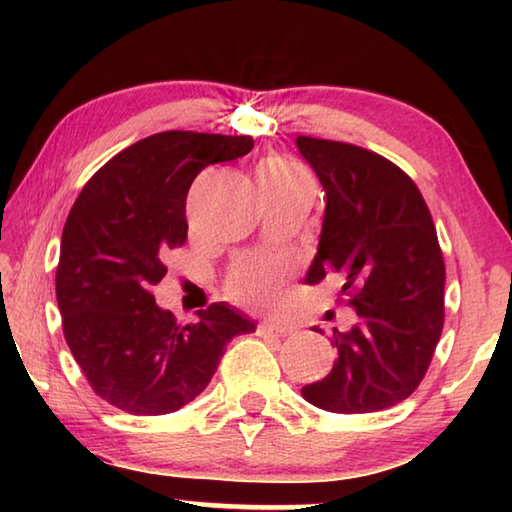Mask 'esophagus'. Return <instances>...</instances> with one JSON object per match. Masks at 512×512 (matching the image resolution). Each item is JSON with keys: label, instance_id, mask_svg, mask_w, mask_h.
<instances>
[{"label": "esophagus", "instance_id": "34e87169", "mask_svg": "<svg viewBox=\"0 0 512 512\" xmlns=\"http://www.w3.org/2000/svg\"><path fill=\"white\" fill-rule=\"evenodd\" d=\"M257 334L259 336H288L290 330L288 328H281L277 323H270V321H262L257 325Z\"/></svg>", "mask_w": 512, "mask_h": 512}]
</instances>
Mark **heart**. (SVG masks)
<instances>
[{
	"mask_svg": "<svg viewBox=\"0 0 512 512\" xmlns=\"http://www.w3.org/2000/svg\"><path fill=\"white\" fill-rule=\"evenodd\" d=\"M257 180L264 191L286 189L292 184H299L306 178L295 162L281 156H268L257 167ZM288 264L284 259L253 255L244 257L233 266L226 281V290L235 301L250 308H268L279 299L281 286L288 277Z\"/></svg>",
	"mask_w": 512,
	"mask_h": 512,
	"instance_id": "b5f03b06",
	"label": "heart"
}]
</instances>
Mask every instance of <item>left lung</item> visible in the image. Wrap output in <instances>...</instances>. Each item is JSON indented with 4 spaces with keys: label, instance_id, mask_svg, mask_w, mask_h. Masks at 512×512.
Listing matches in <instances>:
<instances>
[{
    "label": "left lung",
    "instance_id": "left-lung-1",
    "mask_svg": "<svg viewBox=\"0 0 512 512\" xmlns=\"http://www.w3.org/2000/svg\"><path fill=\"white\" fill-rule=\"evenodd\" d=\"M297 147L325 189L306 281L339 275L356 310L350 330L332 332V372L301 396L332 413L389 409L420 385L444 325L447 275L429 206L416 182L374 151L310 136Z\"/></svg>",
    "mask_w": 512,
    "mask_h": 512
}]
</instances>
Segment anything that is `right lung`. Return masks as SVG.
Wrapping results in <instances>:
<instances>
[{"mask_svg": "<svg viewBox=\"0 0 512 512\" xmlns=\"http://www.w3.org/2000/svg\"><path fill=\"white\" fill-rule=\"evenodd\" d=\"M253 145L250 136L160 132L105 162L76 198L61 235L57 303L74 361L112 407L178 411L209 385L226 343L255 332L224 301L180 325L151 295L169 250L187 242L195 176Z\"/></svg>", "mask_w": 512, "mask_h": 512, "instance_id": "1", "label": "right lung"}]
</instances>
